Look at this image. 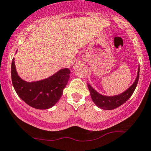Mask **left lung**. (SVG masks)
Segmentation results:
<instances>
[{"mask_svg": "<svg viewBox=\"0 0 151 151\" xmlns=\"http://www.w3.org/2000/svg\"><path fill=\"white\" fill-rule=\"evenodd\" d=\"M139 78V66L138 68V73L134 83L130 86L126 91L119 94V95H114V96H106V95H101L95 90L90 84H88V89L90 90V96H91L92 100L98 107L102 109H106V110H111L117 108L122 104H123L125 102L130 98L132 94L134 93L135 90L136 86L138 84V81Z\"/></svg>", "mask_w": 151, "mask_h": 151, "instance_id": "left-lung-1", "label": "left lung"}]
</instances>
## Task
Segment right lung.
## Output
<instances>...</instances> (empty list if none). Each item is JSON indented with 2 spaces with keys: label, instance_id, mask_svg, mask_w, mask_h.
Listing matches in <instances>:
<instances>
[{
  "label": "right lung",
  "instance_id": "1",
  "mask_svg": "<svg viewBox=\"0 0 151 151\" xmlns=\"http://www.w3.org/2000/svg\"><path fill=\"white\" fill-rule=\"evenodd\" d=\"M70 73V70L65 68L47 78L27 82L18 76L15 58H12L11 78L16 93L25 103L35 109H47L57 103L68 83Z\"/></svg>",
  "mask_w": 151,
  "mask_h": 151
}]
</instances>
